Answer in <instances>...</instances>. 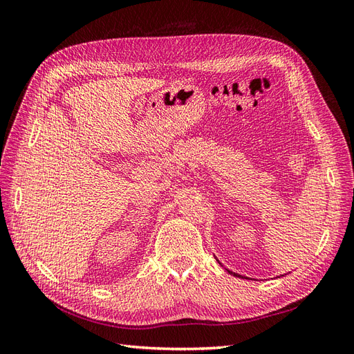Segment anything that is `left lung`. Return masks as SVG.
Listing matches in <instances>:
<instances>
[{
    "label": "left lung",
    "mask_w": 354,
    "mask_h": 354,
    "mask_svg": "<svg viewBox=\"0 0 354 354\" xmlns=\"http://www.w3.org/2000/svg\"><path fill=\"white\" fill-rule=\"evenodd\" d=\"M230 274H233V276H236V277H242V279H248V277H245V276H242V274H238V273H234V272H230V270H227Z\"/></svg>",
    "instance_id": "1"
}]
</instances>
